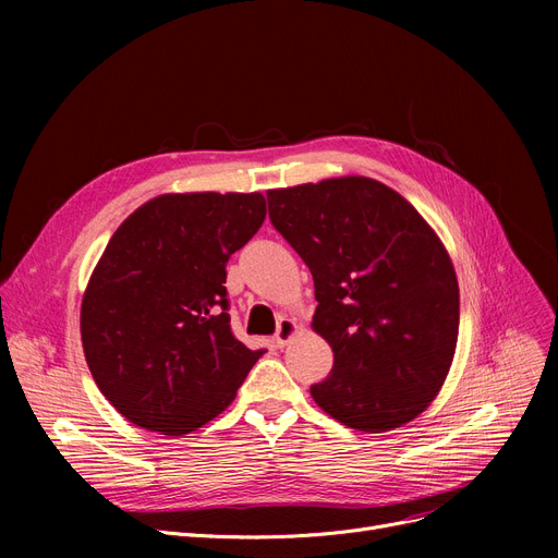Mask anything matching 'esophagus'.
<instances>
[{
    "label": "esophagus",
    "mask_w": 558,
    "mask_h": 558,
    "mask_svg": "<svg viewBox=\"0 0 558 558\" xmlns=\"http://www.w3.org/2000/svg\"><path fill=\"white\" fill-rule=\"evenodd\" d=\"M296 332H299V324H296L294 318H280L278 332H276V345L284 348L291 339L296 337Z\"/></svg>",
    "instance_id": "34e87169"
}]
</instances>
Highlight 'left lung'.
I'll list each match as a JSON object with an SVG mask.
<instances>
[{
  "label": "left lung",
  "instance_id": "8db88e82",
  "mask_svg": "<svg viewBox=\"0 0 558 558\" xmlns=\"http://www.w3.org/2000/svg\"><path fill=\"white\" fill-rule=\"evenodd\" d=\"M269 217L314 278L312 328L335 366L312 385L366 434L414 421L441 391L459 335L452 259L412 203L366 175L269 190Z\"/></svg>",
  "mask_w": 558,
  "mask_h": 558
}]
</instances>
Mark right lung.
<instances>
[{
    "label": "right lung",
    "mask_w": 558,
    "mask_h": 558,
    "mask_svg": "<svg viewBox=\"0 0 558 558\" xmlns=\"http://www.w3.org/2000/svg\"><path fill=\"white\" fill-rule=\"evenodd\" d=\"M259 192L162 194L114 230L85 287L81 341L126 421L190 434L238 396L264 350L230 332L226 262L259 230Z\"/></svg>",
    "instance_id": "add662e5"
}]
</instances>
